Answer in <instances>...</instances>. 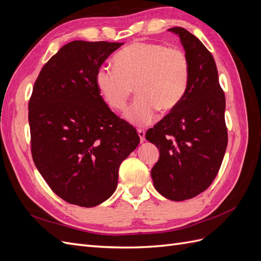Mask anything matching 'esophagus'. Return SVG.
Returning <instances> with one entry per match:
<instances>
[{
    "instance_id": "obj_1",
    "label": "esophagus",
    "mask_w": 261,
    "mask_h": 261,
    "mask_svg": "<svg viewBox=\"0 0 261 261\" xmlns=\"http://www.w3.org/2000/svg\"><path fill=\"white\" fill-rule=\"evenodd\" d=\"M138 136L140 138V143H144L145 141V136H146V132L143 129H138Z\"/></svg>"
}]
</instances>
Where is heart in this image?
Here are the masks:
<instances>
[{"mask_svg": "<svg viewBox=\"0 0 261 261\" xmlns=\"http://www.w3.org/2000/svg\"><path fill=\"white\" fill-rule=\"evenodd\" d=\"M116 66H100L96 85L106 103L122 111L134 88L138 99L126 110L128 123L144 126L158 115L173 111L183 99L189 80L187 55L178 48L138 41L126 46L114 59Z\"/></svg>", "mask_w": 261, "mask_h": 261, "instance_id": "1", "label": "heart"}]
</instances>
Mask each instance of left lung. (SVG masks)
I'll return each instance as SVG.
<instances>
[{
	"label": "left lung",
	"instance_id": "8db88e82",
	"mask_svg": "<svg viewBox=\"0 0 261 261\" xmlns=\"http://www.w3.org/2000/svg\"><path fill=\"white\" fill-rule=\"evenodd\" d=\"M189 62L187 89L178 106L163 117L146 139L159 148L151 170L154 188L173 201L199 195L211 185L227 146L225 97L215 59L198 38L173 27Z\"/></svg>",
	"mask_w": 261,
	"mask_h": 261
}]
</instances>
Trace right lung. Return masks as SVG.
Returning a JSON list of instances; mask_svg holds the SVG:
<instances>
[{
	"instance_id": "right-lung-1",
	"label": "right lung",
	"mask_w": 261,
	"mask_h": 261,
	"mask_svg": "<svg viewBox=\"0 0 261 261\" xmlns=\"http://www.w3.org/2000/svg\"><path fill=\"white\" fill-rule=\"evenodd\" d=\"M123 42L75 40L42 67L28 106L38 171L65 201L90 208L115 192L118 168L139 144L100 96L98 68Z\"/></svg>"
}]
</instances>
